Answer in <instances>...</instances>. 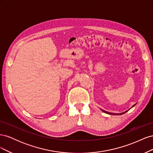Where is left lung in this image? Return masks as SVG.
<instances>
[{"label": "left lung", "instance_id": "1", "mask_svg": "<svg viewBox=\"0 0 153 153\" xmlns=\"http://www.w3.org/2000/svg\"><path fill=\"white\" fill-rule=\"evenodd\" d=\"M135 106V105H133V106H132V107H133V106ZM128 110H127V111H125V112H123V113H121V114H120V115H122V114H124V113H126V112H127ZM102 111H103V112H104L105 113H106V114H113V115H115V114H112V113H109V112H106V111H105V110H102ZM117 115H119V114H117Z\"/></svg>", "mask_w": 153, "mask_h": 153}]
</instances>
